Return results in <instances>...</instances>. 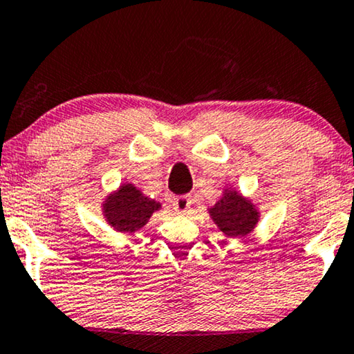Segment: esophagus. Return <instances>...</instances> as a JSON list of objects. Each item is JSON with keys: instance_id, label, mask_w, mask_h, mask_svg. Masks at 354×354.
<instances>
[{"instance_id": "esophagus-1", "label": "esophagus", "mask_w": 354, "mask_h": 354, "mask_svg": "<svg viewBox=\"0 0 354 354\" xmlns=\"http://www.w3.org/2000/svg\"><path fill=\"white\" fill-rule=\"evenodd\" d=\"M192 205H194V198H192L190 195H182V196H177L176 200H174V209L177 211V213L180 214H185L188 209L192 208Z\"/></svg>"}]
</instances>
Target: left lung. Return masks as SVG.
<instances>
[{"instance_id":"8db88e82","label":"left lung","mask_w":354,"mask_h":354,"mask_svg":"<svg viewBox=\"0 0 354 354\" xmlns=\"http://www.w3.org/2000/svg\"><path fill=\"white\" fill-rule=\"evenodd\" d=\"M209 218L213 219L219 231L227 237H245L254 231L260 219V211L231 187H226L223 196L208 208Z\"/></svg>"}]
</instances>
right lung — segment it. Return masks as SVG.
<instances>
[{
  "instance_id": "1",
  "label": "right lung",
  "mask_w": 354,
  "mask_h": 354,
  "mask_svg": "<svg viewBox=\"0 0 354 354\" xmlns=\"http://www.w3.org/2000/svg\"><path fill=\"white\" fill-rule=\"evenodd\" d=\"M158 209L159 201L145 196L133 183H122L102 203L105 221L118 232L140 231Z\"/></svg>"
}]
</instances>
